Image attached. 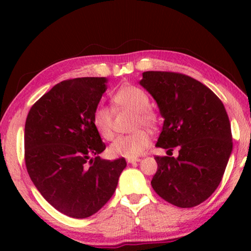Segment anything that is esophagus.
<instances>
[{
    "instance_id": "esophagus-1",
    "label": "esophagus",
    "mask_w": 251,
    "mask_h": 251,
    "mask_svg": "<svg viewBox=\"0 0 251 251\" xmlns=\"http://www.w3.org/2000/svg\"><path fill=\"white\" fill-rule=\"evenodd\" d=\"M139 161H140V159H128V160H126V162L130 163V164H135L137 162H139Z\"/></svg>"
}]
</instances>
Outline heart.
Segmentation results:
<instances>
[{
    "mask_svg": "<svg viewBox=\"0 0 251 251\" xmlns=\"http://www.w3.org/2000/svg\"><path fill=\"white\" fill-rule=\"evenodd\" d=\"M112 101L115 109H129L135 112L132 129L136 131L129 135L116 137L111 145L108 153L113 157H126L135 159L139 156L151 143L149 132L143 128L155 129L159 125V116L150 107V97L143 89L135 85H125L113 95ZM92 125L102 138L109 140L113 138L114 130V113L105 105H98L92 113Z\"/></svg>",
    "mask_w": 251,
    "mask_h": 251,
    "instance_id": "heart-1",
    "label": "heart"
}]
</instances>
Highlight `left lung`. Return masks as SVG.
Instances as JSON below:
<instances>
[{
	"label": "left lung",
	"mask_w": 251,
	"mask_h": 251,
	"mask_svg": "<svg viewBox=\"0 0 251 251\" xmlns=\"http://www.w3.org/2000/svg\"><path fill=\"white\" fill-rule=\"evenodd\" d=\"M140 84L153 96L164 118L156 146L179 149L178 157L159 156L151 181L163 200L192 208L221 183L232 152V132L221 99L208 87L176 72H144Z\"/></svg>",
	"instance_id": "8db88e82"
}]
</instances>
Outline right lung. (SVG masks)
Segmentation results:
<instances>
[{
    "instance_id": "obj_1",
    "label": "right lung",
    "mask_w": 251,
    "mask_h": 251,
    "mask_svg": "<svg viewBox=\"0 0 251 251\" xmlns=\"http://www.w3.org/2000/svg\"><path fill=\"white\" fill-rule=\"evenodd\" d=\"M105 77L65 80L29 109L25 164L42 197L61 214L87 218L104 207L126 167L125 157L102 160L106 149L92 113L106 91Z\"/></svg>"
}]
</instances>
